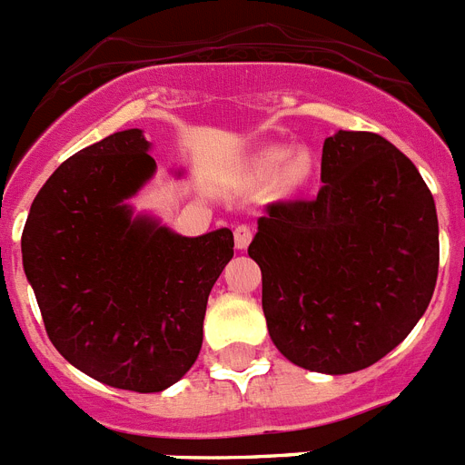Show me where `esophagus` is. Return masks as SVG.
<instances>
[{
    "mask_svg": "<svg viewBox=\"0 0 465 465\" xmlns=\"http://www.w3.org/2000/svg\"><path fill=\"white\" fill-rule=\"evenodd\" d=\"M251 241H252L251 226L239 224L236 229H233V243H236V248H239V251H245V248L251 245Z\"/></svg>",
    "mask_w": 465,
    "mask_h": 465,
    "instance_id": "34e87169",
    "label": "esophagus"
}]
</instances>
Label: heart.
Listing matches in <instances>:
<instances>
[{
  "label": "heart",
  "instance_id": "b5f03b06",
  "mask_svg": "<svg viewBox=\"0 0 465 465\" xmlns=\"http://www.w3.org/2000/svg\"><path fill=\"white\" fill-rule=\"evenodd\" d=\"M257 170L264 177L281 173V182L288 189H295V186L305 184L307 177H310L312 158L307 153L292 155L291 148L286 146H269L257 155Z\"/></svg>",
  "mask_w": 465,
  "mask_h": 465
}]
</instances>
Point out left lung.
I'll list each match as a JSON object with an SVG mask.
<instances>
[{"instance_id": "obj_1", "label": "left lung", "mask_w": 465, "mask_h": 465, "mask_svg": "<svg viewBox=\"0 0 465 465\" xmlns=\"http://www.w3.org/2000/svg\"><path fill=\"white\" fill-rule=\"evenodd\" d=\"M322 182L312 201L272 203L248 255L276 350L341 376L395 350L430 305L438 213L416 165L373 132L329 136Z\"/></svg>"}]
</instances>
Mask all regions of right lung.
<instances>
[{
	"instance_id": "1",
	"label": "right lung",
	"mask_w": 465,
	"mask_h": 465,
	"mask_svg": "<svg viewBox=\"0 0 465 465\" xmlns=\"http://www.w3.org/2000/svg\"><path fill=\"white\" fill-rule=\"evenodd\" d=\"M148 151L142 130L77 151L35 196L21 239L54 347L132 392H160L193 366L208 295L233 257L226 226L189 239L134 213L130 198L158 170Z\"/></svg>"
}]
</instances>
